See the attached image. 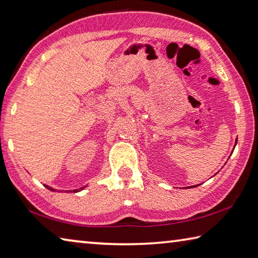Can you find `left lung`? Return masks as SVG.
Listing matches in <instances>:
<instances>
[{
  "label": "left lung",
  "mask_w": 258,
  "mask_h": 258,
  "mask_svg": "<svg viewBox=\"0 0 258 258\" xmlns=\"http://www.w3.org/2000/svg\"><path fill=\"white\" fill-rule=\"evenodd\" d=\"M236 144H237V140H236ZM197 186V185H196ZM196 186H192V187H196Z\"/></svg>",
  "instance_id": "8db88e82"
}]
</instances>
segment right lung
I'll list each match as a JSON object with an SVG mask.
<instances>
[{
    "instance_id": "obj_1",
    "label": "right lung",
    "mask_w": 258,
    "mask_h": 258,
    "mask_svg": "<svg viewBox=\"0 0 258 258\" xmlns=\"http://www.w3.org/2000/svg\"><path fill=\"white\" fill-rule=\"evenodd\" d=\"M45 186H46L48 189H50V191H55V189H53V188L50 187V186H48V185H45ZM83 188H84V187H81L80 189H83ZM80 189H73V192H74V193H75V192H79Z\"/></svg>"
}]
</instances>
